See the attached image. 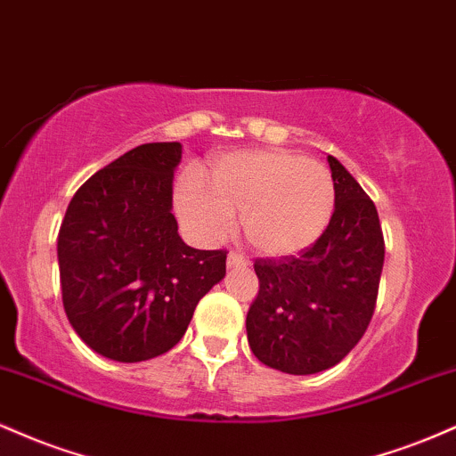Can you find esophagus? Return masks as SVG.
<instances>
[{"label": "esophagus", "mask_w": 456, "mask_h": 456, "mask_svg": "<svg viewBox=\"0 0 456 456\" xmlns=\"http://www.w3.org/2000/svg\"><path fill=\"white\" fill-rule=\"evenodd\" d=\"M246 265H248V261H246L244 255L240 253L227 255V268H246Z\"/></svg>", "instance_id": "obj_1"}]
</instances>
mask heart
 Masks as SVG:
<instances>
[{
  "label": "heart",
  "instance_id": "obj_1",
  "mask_svg": "<svg viewBox=\"0 0 456 456\" xmlns=\"http://www.w3.org/2000/svg\"><path fill=\"white\" fill-rule=\"evenodd\" d=\"M337 201L323 165L282 150H250L212 162L210 186L192 171L177 182L175 203L197 238L221 242L242 212L248 244L265 257L311 248L328 229Z\"/></svg>",
  "mask_w": 456,
  "mask_h": 456
}]
</instances>
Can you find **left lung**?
Masks as SVG:
<instances>
[{
  "instance_id": "8db88e82",
  "label": "left lung",
  "mask_w": 456,
  "mask_h": 456,
  "mask_svg": "<svg viewBox=\"0 0 456 456\" xmlns=\"http://www.w3.org/2000/svg\"><path fill=\"white\" fill-rule=\"evenodd\" d=\"M337 188L328 229L297 257L257 259L259 294L246 337L264 364L313 375L338 364L362 338L375 311L384 235L375 203L334 156Z\"/></svg>"
}]
</instances>
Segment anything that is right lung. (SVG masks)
Masks as SVG:
<instances>
[{
  "mask_svg": "<svg viewBox=\"0 0 456 456\" xmlns=\"http://www.w3.org/2000/svg\"><path fill=\"white\" fill-rule=\"evenodd\" d=\"M182 145L145 143L94 174L72 197L60 235L61 300L94 352L141 362L184 337L197 302L224 276V250L177 233L174 174Z\"/></svg>",
  "mask_w": 456,
  "mask_h": 456,
  "instance_id": "obj_1",
  "label": "right lung"
}]
</instances>
